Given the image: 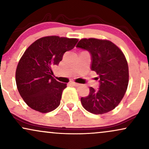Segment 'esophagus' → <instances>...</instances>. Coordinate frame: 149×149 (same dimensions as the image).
<instances>
[{"label":"esophagus","mask_w":149,"mask_h":149,"mask_svg":"<svg viewBox=\"0 0 149 149\" xmlns=\"http://www.w3.org/2000/svg\"><path fill=\"white\" fill-rule=\"evenodd\" d=\"M71 85H72L73 86H75V87H78V86L80 85L79 83H77V82H71Z\"/></svg>","instance_id":"esophagus-1"}]
</instances>
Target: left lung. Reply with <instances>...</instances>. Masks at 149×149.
<instances>
[{"label":"left lung","instance_id":"left-lung-1","mask_svg":"<svg viewBox=\"0 0 149 149\" xmlns=\"http://www.w3.org/2000/svg\"><path fill=\"white\" fill-rule=\"evenodd\" d=\"M89 51L91 69L98 75V89L91 87L89 94L80 101L84 108L94 114L110 112L119 105L128 85V62L123 52L114 43L105 39H82L76 46Z\"/></svg>","mask_w":149,"mask_h":149}]
</instances>
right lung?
I'll list each match as a JSON object with an SVG mask.
<instances>
[{"instance_id":"right-lung-1","label":"right lung","mask_w":149,"mask_h":149,"mask_svg":"<svg viewBox=\"0 0 149 149\" xmlns=\"http://www.w3.org/2000/svg\"><path fill=\"white\" fill-rule=\"evenodd\" d=\"M78 41L48 36L36 40L24 52L16 70V83L30 108L47 113L60 105L67 84L53 78V67L58 65L64 53L73 49Z\"/></svg>"}]
</instances>
